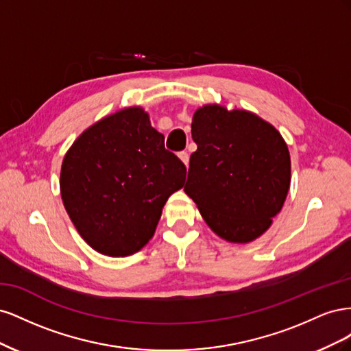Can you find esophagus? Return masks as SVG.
Segmentation results:
<instances>
[{"label": "esophagus", "mask_w": 351, "mask_h": 351, "mask_svg": "<svg viewBox=\"0 0 351 351\" xmlns=\"http://www.w3.org/2000/svg\"><path fill=\"white\" fill-rule=\"evenodd\" d=\"M178 158L182 159V162H183L186 167H189V159H190V156H189L187 152H184V151L180 152V154H178Z\"/></svg>", "instance_id": "esophagus-1"}]
</instances>
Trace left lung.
Masks as SVG:
<instances>
[{
    "mask_svg": "<svg viewBox=\"0 0 351 351\" xmlns=\"http://www.w3.org/2000/svg\"><path fill=\"white\" fill-rule=\"evenodd\" d=\"M184 192L210 230L231 243L262 236L290 189L291 161L282 136L256 114L205 105L193 114Z\"/></svg>",
    "mask_w": 351,
    "mask_h": 351,
    "instance_id": "8db88e82",
    "label": "left lung"
}]
</instances>
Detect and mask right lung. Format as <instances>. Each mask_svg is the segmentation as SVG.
Wrapping results in <instances>:
<instances>
[{
	"label": "right lung",
	"mask_w": 351,
	"mask_h": 351,
	"mask_svg": "<svg viewBox=\"0 0 351 351\" xmlns=\"http://www.w3.org/2000/svg\"><path fill=\"white\" fill-rule=\"evenodd\" d=\"M186 165L141 107L124 108L84 130L62 159V204L92 249L120 258L149 241Z\"/></svg>",
	"instance_id": "right-lung-1"
}]
</instances>
